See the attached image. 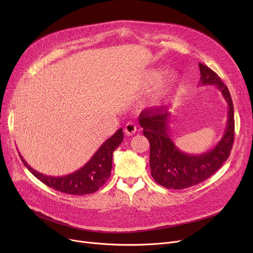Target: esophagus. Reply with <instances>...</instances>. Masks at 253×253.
<instances>
[{
	"instance_id": "esophagus-1",
	"label": "esophagus",
	"mask_w": 253,
	"mask_h": 253,
	"mask_svg": "<svg viewBox=\"0 0 253 253\" xmlns=\"http://www.w3.org/2000/svg\"><path fill=\"white\" fill-rule=\"evenodd\" d=\"M125 132L127 135H133L136 132V124L134 122H128L125 125Z\"/></svg>"
}]
</instances>
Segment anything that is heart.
Instances as JSON below:
<instances>
[{"instance_id": "obj_1", "label": "heart", "mask_w": 253, "mask_h": 253, "mask_svg": "<svg viewBox=\"0 0 253 253\" xmlns=\"http://www.w3.org/2000/svg\"><path fill=\"white\" fill-rule=\"evenodd\" d=\"M160 78H161V72H159V71L149 72L144 77V82H143L144 86H147V87L154 86L159 81V80H160ZM177 84H178V76L176 74H171L167 78L166 81L164 82L160 91H159L158 96L163 97V96L169 94L170 92H172L176 88Z\"/></svg>"}]
</instances>
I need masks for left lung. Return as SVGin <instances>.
Wrapping results in <instances>:
<instances>
[{
	"mask_svg": "<svg viewBox=\"0 0 253 253\" xmlns=\"http://www.w3.org/2000/svg\"><path fill=\"white\" fill-rule=\"evenodd\" d=\"M202 85H216L229 104L228 123L221 140L211 151L192 156L180 152L171 140L168 118L164 108L144 109L138 118L143 135L150 141L151 174L156 182L167 189L182 190L200 183L228 160L235 138L234 105L228 87L208 66L199 63Z\"/></svg>",
	"mask_w": 253,
	"mask_h": 253,
	"instance_id": "8db88e82",
	"label": "left lung"
}]
</instances>
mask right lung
I'll return each instance as SVG.
<instances>
[{
	"mask_svg": "<svg viewBox=\"0 0 253 253\" xmlns=\"http://www.w3.org/2000/svg\"><path fill=\"white\" fill-rule=\"evenodd\" d=\"M123 137V129L120 128L112 137L103 142L87 164H85L81 169L75 171L74 173L64 176L54 177L40 173L23 160L20 154L19 156L25 167L47 187L70 195H88L99 190L105 181L110 178L113 153L121 144Z\"/></svg>",
	"mask_w": 253,
	"mask_h": 253,
	"instance_id": "1",
	"label": "right lung"
}]
</instances>
